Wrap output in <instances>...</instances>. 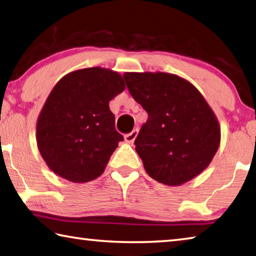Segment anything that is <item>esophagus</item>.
Returning a JSON list of instances; mask_svg holds the SVG:
<instances>
[{"instance_id": "esophagus-1", "label": "esophagus", "mask_w": 256, "mask_h": 256, "mask_svg": "<svg viewBox=\"0 0 256 256\" xmlns=\"http://www.w3.org/2000/svg\"><path fill=\"white\" fill-rule=\"evenodd\" d=\"M138 128H134L132 132H130V133H128V134H125V136H124V138H125V142H128V143H133L134 142V140H136V138L138 136Z\"/></svg>"}]
</instances>
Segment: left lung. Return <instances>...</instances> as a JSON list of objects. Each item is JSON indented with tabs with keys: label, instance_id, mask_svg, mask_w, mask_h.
Instances as JSON below:
<instances>
[{
	"label": "left lung",
	"instance_id": "8db88e82",
	"mask_svg": "<svg viewBox=\"0 0 256 256\" xmlns=\"http://www.w3.org/2000/svg\"><path fill=\"white\" fill-rule=\"evenodd\" d=\"M123 77L148 115L134 141L148 174L180 186L205 170L220 146V128L197 88L166 72H125Z\"/></svg>",
	"mask_w": 256,
	"mask_h": 256
}]
</instances>
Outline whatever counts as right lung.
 Listing matches in <instances>:
<instances>
[{"mask_svg":"<svg viewBox=\"0 0 256 256\" xmlns=\"http://www.w3.org/2000/svg\"><path fill=\"white\" fill-rule=\"evenodd\" d=\"M124 88L120 74L100 67L72 72L57 82L36 123L38 148L56 174L80 184L104 172L124 140L108 106Z\"/></svg>","mask_w":256,"mask_h":256,"instance_id":"obj_1","label":"right lung"}]
</instances>
